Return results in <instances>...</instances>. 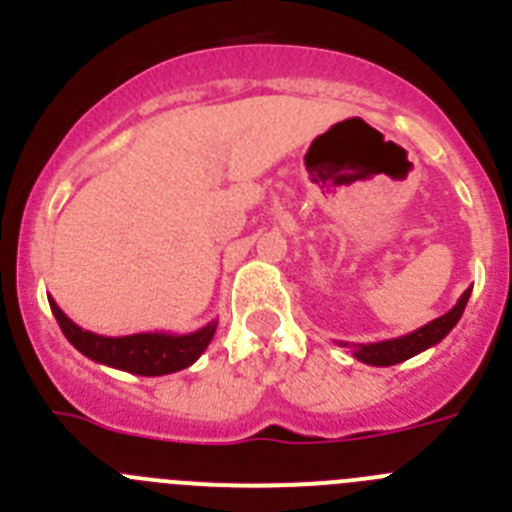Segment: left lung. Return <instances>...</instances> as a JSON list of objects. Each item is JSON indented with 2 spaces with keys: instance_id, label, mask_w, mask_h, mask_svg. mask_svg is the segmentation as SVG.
<instances>
[{
  "instance_id": "1",
  "label": "left lung",
  "mask_w": 512,
  "mask_h": 512,
  "mask_svg": "<svg viewBox=\"0 0 512 512\" xmlns=\"http://www.w3.org/2000/svg\"><path fill=\"white\" fill-rule=\"evenodd\" d=\"M469 295H472V287L459 297V302H456L446 315L431 320V323L420 325L418 330H413V333H408V336L390 338V341H377V343H351V354H354V359L364 361V364L369 366H395L400 364V361L413 359V356H418L420 351L436 346V343H441L443 338L449 336L451 328L459 323L464 307H467ZM341 346H348V343L341 341Z\"/></svg>"
}]
</instances>
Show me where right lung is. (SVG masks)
<instances>
[{"instance_id":"1","label":"right lung","mask_w":512,"mask_h":512,"mask_svg":"<svg viewBox=\"0 0 512 512\" xmlns=\"http://www.w3.org/2000/svg\"><path fill=\"white\" fill-rule=\"evenodd\" d=\"M51 310L61 325L63 336L69 338L76 351L97 361V364L112 366L120 372L138 374V377H164V374L182 372L187 366L205 354L215 336L217 320L202 325L192 333H133V336H99L92 330H84L56 305L53 297H48Z\"/></svg>"}]
</instances>
